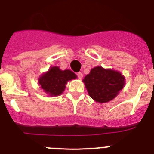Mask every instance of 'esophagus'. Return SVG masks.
<instances>
[{
	"mask_svg": "<svg viewBox=\"0 0 154 154\" xmlns=\"http://www.w3.org/2000/svg\"><path fill=\"white\" fill-rule=\"evenodd\" d=\"M77 77H78L79 79H82V78H83V74H82L81 72L77 73Z\"/></svg>",
	"mask_w": 154,
	"mask_h": 154,
	"instance_id": "1",
	"label": "esophagus"
}]
</instances>
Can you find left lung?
Here are the masks:
<instances>
[{"label":"left lung","instance_id":"8db88e82","mask_svg":"<svg viewBox=\"0 0 154 154\" xmlns=\"http://www.w3.org/2000/svg\"><path fill=\"white\" fill-rule=\"evenodd\" d=\"M83 81L90 97L101 103L113 100L125 85V77L121 73L102 67L92 69Z\"/></svg>","mask_w":154,"mask_h":154}]
</instances>
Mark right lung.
I'll use <instances>...</instances> for the list:
<instances>
[{
  "label": "right lung",
  "instance_id": "1",
  "mask_svg": "<svg viewBox=\"0 0 154 154\" xmlns=\"http://www.w3.org/2000/svg\"><path fill=\"white\" fill-rule=\"evenodd\" d=\"M77 78V76L70 70H61L57 67H52L48 72L38 79L40 87L50 96H58L65 89L68 80Z\"/></svg>",
  "mask_w": 154,
  "mask_h": 154
}]
</instances>
